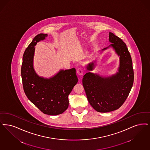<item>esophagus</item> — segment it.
<instances>
[{
    "label": "esophagus",
    "mask_w": 150,
    "mask_h": 150,
    "mask_svg": "<svg viewBox=\"0 0 150 150\" xmlns=\"http://www.w3.org/2000/svg\"><path fill=\"white\" fill-rule=\"evenodd\" d=\"M76 71H77V74L80 76H81V75H83L84 70H83V69L82 67H80V68L78 69Z\"/></svg>",
    "instance_id": "1"
}]
</instances>
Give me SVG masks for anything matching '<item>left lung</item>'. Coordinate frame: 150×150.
Returning a JSON list of instances; mask_svg holds the SVG:
<instances>
[{
	"label": "left lung",
	"instance_id": "obj_1",
	"mask_svg": "<svg viewBox=\"0 0 150 150\" xmlns=\"http://www.w3.org/2000/svg\"><path fill=\"white\" fill-rule=\"evenodd\" d=\"M109 41L112 44L102 51L109 47L113 48L120 57L118 71L106 77L88 72L83 78V85L88 102L96 110L101 113L120 108L128 96L134 80L132 59L126 43L112 32H109ZM96 61L89 63L86 70L93 71Z\"/></svg>",
	"mask_w": 150,
	"mask_h": 150
}]
</instances>
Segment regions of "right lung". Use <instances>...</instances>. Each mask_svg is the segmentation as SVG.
Returning a JSON list of instances; mask_svg holds the SVG:
<instances>
[{
	"mask_svg": "<svg viewBox=\"0 0 150 150\" xmlns=\"http://www.w3.org/2000/svg\"><path fill=\"white\" fill-rule=\"evenodd\" d=\"M47 36L43 33L37 35L25 50L21 76L28 99L44 114L56 115L62 114L68 108V96L77 84L78 79L75 68L60 70L51 78H44L37 75L33 67L35 46Z\"/></svg>",
	"mask_w": 150,
	"mask_h": 150,
	"instance_id": "1",
	"label": "right lung"
}]
</instances>
